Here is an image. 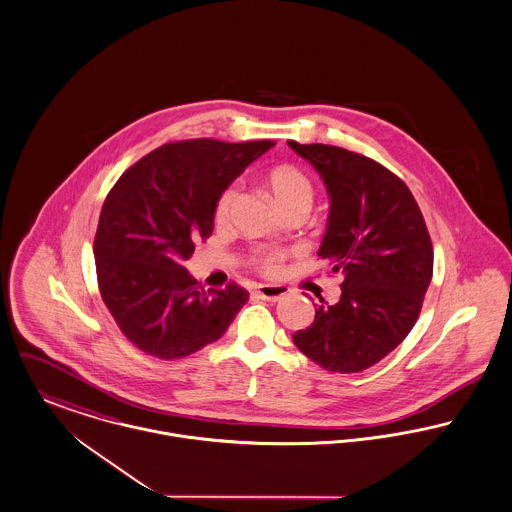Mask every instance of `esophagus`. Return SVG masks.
Returning <instances> with one entry per match:
<instances>
[{"label":"esophagus","mask_w":512,"mask_h":512,"mask_svg":"<svg viewBox=\"0 0 512 512\" xmlns=\"http://www.w3.org/2000/svg\"><path fill=\"white\" fill-rule=\"evenodd\" d=\"M253 294L261 300H269V302H276L280 300L282 296L288 294V288L282 286V284H257L253 288Z\"/></svg>","instance_id":"34e87169"}]
</instances>
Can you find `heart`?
I'll use <instances>...</instances> for the list:
<instances>
[{
    "label": "heart",
    "instance_id": "1",
    "mask_svg": "<svg viewBox=\"0 0 512 512\" xmlns=\"http://www.w3.org/2000/svg\"><path fill=\"white\" fill-rule=\"evenodd\" d=\"M267 187L284 212L292 208L310 210L314 202V181L298 165H290V163L276 165L275 169H271L267 175ZM237 195H239V187L230 185L216 200L214 218L218 224H224L230 218ZM284 259H286V251L269 247V245H255L249 253V263L265 275H278Z\"/></svg>",
    "mask_w": 512,
    "mask_h": 512
}]
</instances>
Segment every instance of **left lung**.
Wrapping results in <instances>:
<instances>
[{"label": "left lung", "mask_w": 512, "mask_h": 512, "mask_svg": "<svg viewBox=\"0 0 512 512\" xmlns=\"http://www.w3.org/2000/svg\"><path fill=\"white\" fill-rule=\"evenodd\" d=\"M288 146L321 175L331 210L317 255L343 278L294 345L329 372H362L407 337L433 278V243L407 185L374 159L327 144ZM323 302V298L319 300Z\"/></svg>", "instance_id": "obj_1"}]
</instances>
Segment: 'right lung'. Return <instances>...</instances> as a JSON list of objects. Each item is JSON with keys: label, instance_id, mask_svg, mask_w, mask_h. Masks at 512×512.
Instances as JSON below:
<instances>
[{"label": "right lung", "instance_id": "add662e5", "mask_svg": "<svg viewBox=\"0 0 512 512\" xmlns=\"http://www.w3.org/2000/svg\"><path fill=\"white\" fill-rule=\"evenodd\" d=\"M275 142H171L128 167L105 198L93 241L97 282L124 337L161 360L218 341L249 292L204 290L183 261L212 236L224 189Z\"/></svg>", "mask_w": 512, "mask_h": 512}]
</instances>
